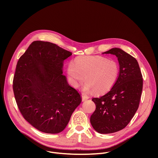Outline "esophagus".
Segmentation results:
<instances>
[{
    "label": "esophagus",
    "instance_id": "1",
    "mask_svg": "<svg viewBox=\"0 0 158 158\" xmlns=\"http://www.w3.org/2000/svg\"><path fill=\"white\" fill-rule=\"evenodd\" d=\"M89 98L88 97V96H82V102H84V101H85V100H87V99H88Z\"/></svg>",
    "mask_w": 158,
    "mask_h": 158
}]
</instances>
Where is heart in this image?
Segmentation results:
<instances>
[{"mask_svg": "<svg viewBox=\"0 0 158 158\" xmlns=\"http://www.w3.org/2000/svg\"><path fill=\"white\" fill-rule=\"evenodd\" d=\"M119 74L118 63L101 56H88L76 59L67 67L71 84L78 86L85 77V94L94 91L96 94L109 91L116 84Z\"/></svg>", "mask_w": 158, "mask_h": 158, "instance_id": "1", "label": "heart"}]
</instances>
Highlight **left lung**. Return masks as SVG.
Segmentation results:
<instances>
[{
	"label": "left lung",
	"instance_id": "obj_1",
	"mask_svg": "<svg viewBox=\"0 0 158 158\" xmlns=\"http://www.w3.org/2000/svg\"><path fill=\"white\" fill-rule=\"evenodd\" d=\"M102 54L115 55L119 64L118 79L110 91L93 98L96 110L90 118L94 130L109 134L124 129L137 111L143 90V76L137 60L119 48Z\"/></svg>",
	"mask_w": 158,
	"mask_h": 158
}]
</instances>
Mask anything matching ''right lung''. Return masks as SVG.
I'll return each instance as SVG.
<instances>
[{"label": "right lung", "instance_id": "1", "mask_svg": "<svg viewBox=\"0 0 158 158\" xmlns=\"http://www.w3.org/2000/svg\"><path fill=\"white\" fill-rule=\"evenodd\" d=\"M72 55L56 44L33 42L19 59L13 91L24 118L37 130L62 132L81 98L62 74L65 59Z\"/></svg>", "mask_w": 158, "mask_h": 158}]
</instances>
